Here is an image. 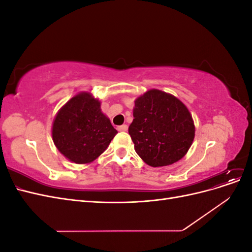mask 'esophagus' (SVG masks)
Returning <instances> with one entry per match:
<instances>
[{
    "instance_id": "esophagus-1",
    "label": "esophagus",
    "mask_w": 252,
    "mask_h": 252,
    "mask_svg": "<svg viewBox=\"0 0 252 252\" xmlns=\"http://www.w3.org/2000/svg\"><path fill=\"white\" fill-rule=\"evenodd\" d=\"M118 130L119 131H127L128 130V126L127 125H121V126H118Z\"/></svg>"
}]
</instances>
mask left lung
Segmentation results:
<instances>
[{
  "instance_id": "left-lung-1",
  "label": "left lung",
  "mask_w": 252,
  "mask_h": 252,
  "mask_svg": "<svg viewBox=\"0 0 252 252\" xmlns=\"http://www.w3.org/2000/svg\"><path fill=\"white\" fill-rule=\"evenodd\" d=\"M128 132L143 161L151 167H162L185 157L195 127L191 113L177 96L150 89L135 98Z\"/></svg>"
}]
</instances>
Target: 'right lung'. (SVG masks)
<instances>
[{
	"instance_id": "obj_1",
	"label": "right lung",
	"mask_w": 252,
	"mask_h": 252,
	"mask_svg": "<svg viewBox=\"0 0 252 252\" xmlns=\"http://www.w3.org/2000/svg\"><path fill=\"white\" fill-rule=\"evenodd\" d=\"M118 133L102 112L101 102L83 91L60 108L51 134L58 150L75 164H89L107 149Z\"/></svg>"
}]
</instances>
